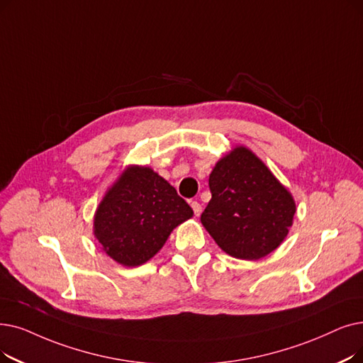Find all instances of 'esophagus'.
I'll list each match as a JSON object with an SVG mask.
<instances>
[{"label":"esophagus","mask_w":363,"mask_h":363,"mask_svg":"<svg viewBox=\"0 0 363 363\" xmlns=\"http://www.w3.org/2000/svg\"><path fill=\"white\" fill-rule=\"evenodd\" d=\"M191 208H193L194 215H196V216H200V213H201V204H200L197 200L191 201Z\"/></svg>","instance_id":"1"}]
</instances>
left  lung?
Returning <instances> with one entry per match:
<instances>
[{
	"label": "left lung",
	"mask_w": 363,
	"mask_h": 363,
	"mask_svg": "<svg viewBox=\"0 0 363 363\" xmlns=\"http://www.w3.org/2000/svg\"><path fill=\"white\" fill-rule=\"evenodd\" d=\"M209 188L212 199L200 220L228 255L259 259L288 235L295 201L249 150L238 147L220 159Z\"/></svg>",
	"instance_id": "1"
}]
</instances>
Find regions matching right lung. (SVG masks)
<instances>
[{"instance_id":"1","label":"right lung","mask_w":363,"mask_h":363,"mask_svg":"<svg viewBox=\"0 0 363 363\" xmlns=\"http://www.w3.org/2000/svg\"><path fill=\"white\" fill-rule=\"evenodd\" d=\"M193 209L150 167H129L106 193L94 215V235L117 262L136 267L166 243Z\"/></svg>"}]
</instances>
